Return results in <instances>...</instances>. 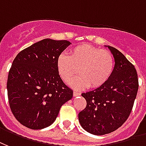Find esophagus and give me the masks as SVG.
Masks as SVG:
<instances>
[{
	"label": "esophagus",
	"instance_id": "obj_1",
	"mask_svg": "<svg viewBox=\"0 0 146 146\" xmlns=\"http://www.w3.org/2000/svg\"><path fill=\"white\" fill-rule=\"evenodd\" d=\"M80 95H81L80 92H76V91H74V92H73V96H80Z\"/></svg>",
	"mask_w": 146,
	"mask_h": 146
}]
</instances>
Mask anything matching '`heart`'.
Masks as SVG:
<instances>
[{
    "label": "heart",
    "mask_w": 146,
    "mask_h": 146,
    "mask_svg": "<svg viewBox=\"0 0 146 146\" xmlns=\"http://www.w3.org/2000/svg\"><path fill=\"white\" fill-rule=\"evenodd\" d=\"M114 67L111 53L89 44L77 46L70 50V55L60 54L57 59V72L64 82H68L79 68L80 74L68 83L76 89L103 86L111 77Z\"/></svg>",
    "instance_id": "b5f03b06"
}]
</instances>
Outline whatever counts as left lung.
I'll use <instances>...</instances> for the list:
<instances>
[{
	"label": "left lung",
	"mask_w": 146,
	"mask_h": 146,
	"mask_svg": "<svg viewBox=\"0 0 146 146\" xmlns=\"http://www.w3.org/2000/svg\"><path fill=\"white\" fill-rule=\"evenodd\" d=\"M105 46L114 58L113 72L104 86L82 94L87 105L78 113L81 126L95 135L113 132L127 121L139 89L135 66L118 50Z\"/></svg>",
	"instance_id": "1"
}]
</instances>
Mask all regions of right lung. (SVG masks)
I'll return each instance as SVG.
<instances>
[{
	"instance_id": "right-lung-1",
	"label": "right lung",
	"mask_w": 146,
	"mask_h": 146,
	"mask_svg": "<svg viewBox=\"0 0 146 146\" xmlns=\"http://www.w3.org/2000/svg\"><path fill=\"white\" fill-rule=\"evenodd\" d=\"M72 42L44 39L18 54L11 64L7 89L11 112L22 125L42 129L53 124L73 91L63 82L57 59Z\"/></svg>"
}]
</instances>
